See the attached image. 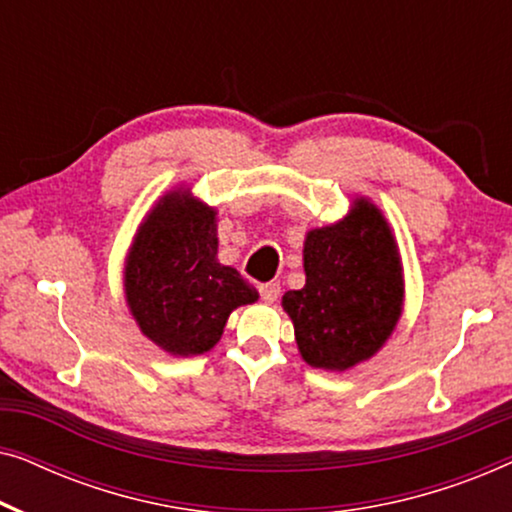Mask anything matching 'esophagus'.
<instances>
[{"instance_id":"esophagus-1","label":"esophagus","mask_w":512,"mask_h":512,"mask_svg":"<svg viewBox=\"0 0 512 512\" xmlns=\"http://www.w3.org/2000/svg\"><path fill=\"white\" fill-rule=\"evenodd\" d=\"M258 291H261L263 303L272 305L279 298V291H282V289H279L277 282H268V284H261V289H258Z\"/></svg>"}]
</instances>
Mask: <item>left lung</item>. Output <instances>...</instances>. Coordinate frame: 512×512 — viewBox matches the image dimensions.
Wrapping results in <instances>:
<instances>
[{
	"label": "left lung",
	"instance_id": "left-lung-1",
	"mask_svg": "<svg viewBox=\"0 0 512 512\" xmlns=\"http://www.w3.org/2000/svg\"><path fill=\"white\" fill-rule=\"evenodd\" d=\"M303 268V289L282 296L303 361L345 373L373 359L405 300L401 251L382 209L356 198L340 221L307 230Z\"/></svg>",
	"mask_w": 512,
	"mask_h": 512
}]
</instances>
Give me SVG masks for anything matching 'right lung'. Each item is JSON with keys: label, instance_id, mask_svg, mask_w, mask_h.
Returning a JSON list of instances; mask_svg holds the SVG:
<instances>
[{"label": "right lung", "instance_id": "obj_1", "mask_svg": "<svg viewBox=\"0 0 512 512\" xmlns=\"http://www.w3.org/2000/svg\"><path fill=\"white\" fill-rule=\"evenodd\" d=\"M216 254V209L191 188L167 191L139 223L125 256V303L139 331L163 352H209L230 312L258 300L254 286Z\"/></svg>", "mask_w": 512, "mask_h": 512}]
</instances>
